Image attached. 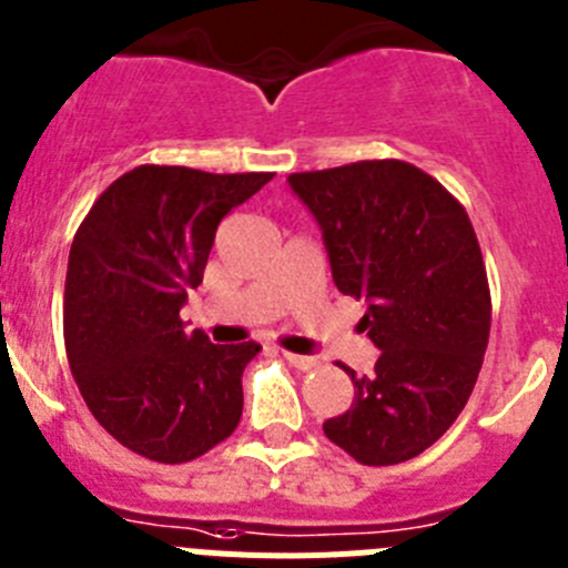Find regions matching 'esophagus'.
I'll return each mask as SVG.
<instances>
[{"mask_svg":"<svg viewBox=\"0 0 568 568\" xmlns=\"http://www.w3.org/2000/svg\"><path fill=\"white\" fill-rule=\"evenodd\" d=\"M283 356L288 359V365L296 367V371H314V367H320V359H316V356H300L291 354V351H283Z\"/></svg>","mask_w":568,"mask_h":568,"instance_id":"obj_1","label":"esophagus"}]
</instances>
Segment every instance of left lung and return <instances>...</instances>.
<instances>
[{"label": "left lung", "mask_w": 568, "mask_h": 568, "mask_svg": "<svg viewBox=\"0 0 568 568\" xmlns=\"http://www.w3.org/2000/svg\"><path fill=\"white\" fill-rule=\"evenodd\" d=\"M342 294L365 300L356 331L382 354L354 405L322 430L367 467L416 458L453 427L481 373L493 325L487 265L469 214L407 161L294 172Z\"/></svg>", "instance_id": "obj_1"}]
</instances>
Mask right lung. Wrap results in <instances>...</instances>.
<instances>
[{
	"instance_id": "right-lung-1",
	"label": "right lung",
	"mask_w": 568,
	"mask_h": 568,
	"mask_svg": "<svg viewBox=\"0 0 568 568\" xmlns=\"http://www.w3.org/2000/svg\"><path fill=\"white\" fill-rule=\"evenodd\" d=\"M272 178L144 163L112 181L75 232L64 283L70 371L95 422L138 456L195 462L240 424V379L260 345L186 334L181 305L203 283L223 217Z\"/></svg>"
}]
</instances>
